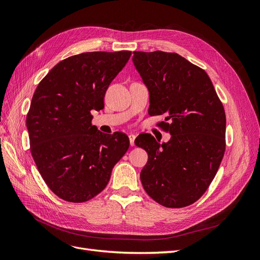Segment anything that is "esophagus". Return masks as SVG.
Segmentation results:
<instances>
[{"label": "esophagus", "instance_id": "obj_1", "mask_svg": "<svg viewBox=\"0 0 260 260\" xmlns=\"http://www.w3.org/2000/svg\"><path fill=\"white\" fill-rule=\"evenodd\" d=\"M129 140H130V145H131V146H135L136 135H132V133H130V135H129Z\"/></svg>", "mask_w": 260, "mask_h": 260}]
</instances>
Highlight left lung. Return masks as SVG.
I'll list each match as a JSON object with an SVG mask.
<instances>
[{
    "label": "left lung",
    "instance_id": "8db88e82",
    "mask_svg": "<svg viewBox=\"0 0 260 260\" xmlns=\"http://www.w3.org/2000/svg\"><path fill=\"white\" fill-rule=\"evenodd\" d=\"M135 64L149 92L151 116L171 135L167 143L152 135L135 143L147 152L141 171L145 192L160 205L181 208L206 192L225 151V113L204 69L177 53L133 52Z\"/></svg>",
    "mask_w": 260,
    "mask_h": 260
}]
</instances>
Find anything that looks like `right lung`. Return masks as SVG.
<instances>
[{
	"label": "right lung",
	"mask_w": 260,
	"mask_h": 260,
	"mask_svg": "<svg viewBox=\"0 0 260 260\" xmlns=\"http://www.w3.org/2000/svg\"><path fill=\"white\" fill-rule=\"evenodd\" d=\"M130 51L86 52L55 65L38 84L27 114L30 151L50 190L83 203L104 190L117 161L128 151L127 135H104L92 125L104 108L109 84Z\"/></svg>",
	"instance_id": "1"
}]
</instances>
